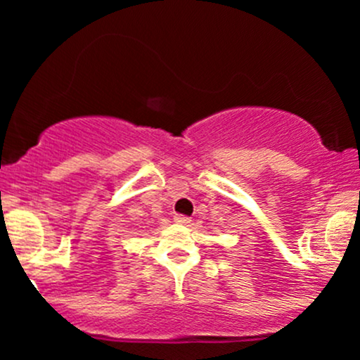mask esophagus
Segmentation results:
<instances>
[{
  "instance_id": "1",
  "label": "esophagus",
  "mask_w": 360,
  "mask_h": 360,
  "mask_svg": "<svg viewBox=\"0 0 360 360\" xmlns=\"http://www.w3.org/2000/svg\"><path fill=\"white\" fill-rule=\"evenodd\" d=\"M174 221L179 223V225H188L191 220H189V217H184V214H176Z\"/></svg>"
}]
</instances>
